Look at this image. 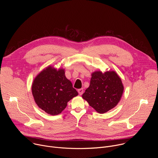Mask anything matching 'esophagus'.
Instances as JSON below:
<instances>
[{
  "label": "esophagus",
  "mask_w": 158,
  "mask_h": 158,
  "mask_svg": "<svg viewBox=\"0 0 158 158\" xmlns=\"http://www.w3.org/2000/svg\"><path fill=\"white\" fill-rule=\"evenodd\" d=\"M77 91H78V93L79 95H82L83 94L84 90H83V89H78Z\"/></svg>",
  "instance_id": "34e87169"
}]
</instances>
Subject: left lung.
<instances>
[{
    "label": "left lung",
    "mask_w": 158,
    "mask_h": 158,
    "mask_svg": "<svg viewBox=\"0 0 158 158\" xmlns=\"http://www.w3.org/2000/svg\"><path fill=\"white\" fill-rule=\"evenodd\" d=\"M124 87L119 76L114 71L92 74L89 87L82 98L98 112L103 114L114 107L119 102Z\"/></svg>",
    "instance_id": "left-lung-1"
}]
</instances>
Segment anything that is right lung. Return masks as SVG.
<instances>
[{
  "mask_svg": "<svg viewBox=\"0 0 158 158\" xmlns=\"http://www.w3.org/2000/svg\"><path fill=\"white\" fill-rule=\"evenodd\" d=\"M32 92L35 103L48 114L57 115L68 102L78 95L71 82L65 76L64 70L48 67L35 78Z\"/></svg>",
  "mask_w": 158,
  "mask_h": 158,
  "instance_id": "add662e5",
  "label": "right lung"
}]
</instances>
